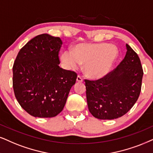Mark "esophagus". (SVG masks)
I'll use <instances>...</instances> for the list:
<instances>
[{"instance_id":"esophagus-1","label":"esophagus","mask_w":153,"mask_h":153,"mask_svg":"<svg viewBox=\"0 0 153 153\" xmlns=\"http://www.w3.org/2000/svg\"><path fill=\"white\" fill-rule=\"evenodd\" d=\"M77 81H78V82H82V81H83V79H82V78L81 76H80V75H78V77H77Z\"/></svg>"}]
</instances>
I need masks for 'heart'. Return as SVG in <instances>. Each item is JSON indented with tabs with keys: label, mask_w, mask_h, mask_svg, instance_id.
Returning <instances> with one entry per match:
<instances>
[{
	"label": "heart",
	"mask_w": 153,
	"mask_h": 153,
	"mask_svg": "<svg viewBox=\"0 0 153 153\" xmlns=\"http://www.w3.org/2000/svg\"><path fill=\"white\" fill-rule=\"evenodd\" d=\"M117 47L107 43H82L75 45L72 51L61 54V61L65 66L76 68L84 64V72L90 78H100L109 72L117 60Z\"/></svg>",
	"instance_id": "obj_1"
}]
</instances>
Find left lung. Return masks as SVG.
<instances>
[{"label":"left lung","instance_id":"8db88e82","mask_svg":"<svg viewBox=\"0 0 153 153\" xmlns=\"http://www.w3.org/2000/svg\"><path fill=\"white\" fill-rule=\"evenodd\" d=\"M126 49L116 68L97 80H85L89 111L97 119L122 117L138 99L143 71L138 54L128 44Z\"/></svg>","mask_w":153,"mask_h":153}]
</instances>
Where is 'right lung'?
<instances>
[{
	"instance_id": "obj_1",
	"label": "right lung",
	"mask_w": 153,
	"mask_h": 153,
	"mask_svg": "<svg viewBox=\"0 0 153 153\" xmlns=\"http://www.w3.org/2000/svg\"><path fill=\"white\" fill-rule=\"evenodd\" d=\"M59 37L42 34L18 52L13 67L15 96L29 114L54 117L63 109L77 73L59 67Z\"/></svg>"
}]
</instances>
